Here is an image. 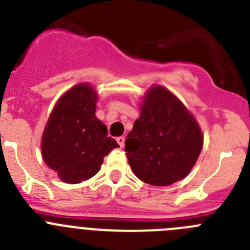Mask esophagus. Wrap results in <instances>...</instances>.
<instances>
[{
  "mask_svg": "<svg viewBox=\"0 0 250 250\" xmlns=\"http://www.w3.org/2000/svg\"><path fill=\"white\" fill-rule=\"evenodd\" d=\"M116 141H118V144L120 145V147H124V145H125V136H119V138L116 139Z\"/></svg>",
  "mask_w": 250,
  "mask_h": 250,
  "instance_id": "esophagus-1",
  "label": "esophagus"
}]
</instances>
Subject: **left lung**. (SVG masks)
Wrapping results in <instances>:
<instances>
[{
    "mask_svg": "<svg viewBox=\"0 0 250 250\" xmlns=\"http://www.w3.org/2000/svg\"><path fill=\"white\" fill-rule=\"evenodd\" d=\"M203 143L202 129L187 106L164 86L152 85L143 96L125 151L141 182L167 187L190 173Z\"/></svg>",
    "mask_w": 250,
    "mask_h": 250,
    "instance_id": "1",
    "label": "left lung"
}]
</instances>
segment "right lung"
I'll list each match as a JSON object with an SVG mask.
<instances>
[{"instance_id":"add662e5","label":"right lung","mask_w":250,"mask_h":250,"mask_svg":"<svg viewBox=\"0 0 250 250\" xmlns=\"http://www.w3.org/2000/svg\"><path fill=\"white\" fill-rule=\"evenodd\" d=\"M96 101L98 92L89 83L72 86L57 100L43 129V161L67 184L92 178L104 158L119 147L95 115Z\"/></svg>"}]
</instances>
